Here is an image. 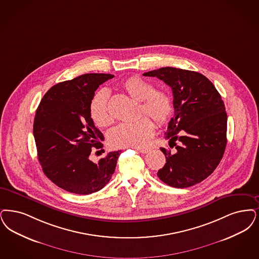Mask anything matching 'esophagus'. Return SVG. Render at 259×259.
<instances>
[{
	"mask_svg": "<svg viewBox=\"0 0 259 259\" xmlns=\"http://www.w3.org/2000/svg\"><path fill=\"white\" fill-rule=\"evenodd\" d=\"M136 150H138L139 152H141V153H143V154H146V153H148L149 151H150V149L149 148H135Z\"/></svg>",
	"mask_w": 259,
	"mask_h": 259,
	"instance_id": "esophagus-1",
	"label": "esophagus"
}]
</instances>
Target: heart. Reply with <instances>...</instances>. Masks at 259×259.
<instances>
[{
    "label": "heart",
    "instance_id": "1",
    "mask_svg": "<svg viewBox=\"0 0 259 259\" xmlns=\"http://www.w3.org/2000/svg\"><path fill=\"white\" fill-rule=\"evenodd\" d=\"M122 89L135 100L140 101L139 114L151 117L157 124H163L171 112V101L165 92L154 90L153 85L139 77L125 80ZM109 92L101 90L96 93L90 103V115L99 127L112 123L113 116L109 105ZM153 122L147 116H141L133 122L117 125L110 132L109 139L114 146L143 147L152 139Z\"/></svg>",
    "mask_w": 259,
    "mask_h": 259
}]
</instances>
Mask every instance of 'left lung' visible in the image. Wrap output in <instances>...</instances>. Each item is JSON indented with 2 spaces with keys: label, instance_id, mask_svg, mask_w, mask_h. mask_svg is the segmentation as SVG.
I'll use <instances>...</instances> for the list:
<instances>
[{
  "label": "left lung",
  "instance_id": "left-lung-1",
  "mask_svg": "<svg viewBox=\"0 0 259 259\" xmlns=\"http://www.w3.org/2000/svg\"><path fill=\"white\" fill-rule=\"evenodd\" d=\"M144 76L164 81L174 94L175 115L166 139L176 149L161 148L166 163L157 176L175 188L201 182L220 164L227 145L228 115L221 94L204 75L195 71L162 67Z\"/></svg>",
  "mask_w": 259,
  "mask_h": 259
}]
</instances>
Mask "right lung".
I'll return each instance as SVG.
<instances>
[{
  "mask_svg": "<svg viewBox=\"0 0 259 259\" xmlns=\"http://www.w3.org/2000/svg\"><path fill=\"white\" fill-rule=\"evenodd\" d=\"M114 78L103 73L83 74L57 83L45 93L36 110L33 137L42 170L54 184L78 195H90L110 181L119 152H109L97 162L93 147L103 145L94 126L90 103L98 87Z\"/></svg>",
  "mask_w": 259,
  "mask_h": 259,
  "instance_id": "obj_1",
  "label": "right lung"
}]
</instances>
